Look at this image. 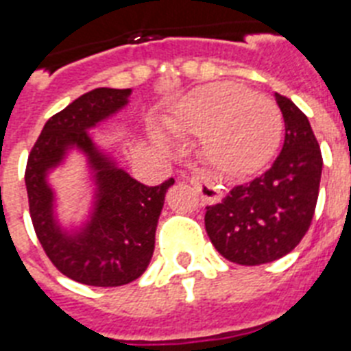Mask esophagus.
<instances>
[{
	"label": "esophagus",
	"instance_id": "esophagus-1",
	"mask_svg": "<svg viewBox=\"0 0 351 351\" xmlns=\"http://www.w3.org/2000/svg\"><path fill=\"white\" fill-rule=\"evenodd\" d=\"M191 184L195 186L198 193H200V197H202L204 202L208 204H219L222 200V191L219 189V186H215L213 182L209 180L208 176L204 175H197L191 178Z\"/></svg>",
	"mask_w": 351,
	"mask_h": 351
}]
</instances>
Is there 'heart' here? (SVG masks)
I'll list each match as a JSON object with an SVG mask.
<instances>
[{
    "label": "heart",
    "mask_w": 351,
    "mask_h": 351,
    "mask_svg": "<svg viewBox=\"0 0 351 351\" xmlns=\"http://www.w3.org/2000/svg\"><path fill=\"white\" fill-rule=\"evenodd\" d=\"M173 138H200L206 164L228 178L256 175L277 151L282 114L275 101L233 82H217L191 90L162 118ZM151 140L162 151L173 143L160 131Z\"/></svg>",
    "instance_id": "obj_1"
}]
</instances>
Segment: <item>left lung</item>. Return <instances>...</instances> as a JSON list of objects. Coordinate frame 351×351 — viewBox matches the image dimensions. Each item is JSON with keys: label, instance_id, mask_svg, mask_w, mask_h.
I'll return each instance as SVG.
<instances>
[{"label": "left lung", "instance_id": "obj_1", "mask_svg": "<svg viewBox=\"0 0 351 351\" xmlns=\"http://www.w3.org/2000/svg\"><path fill=\"white\" fill-rule=\"evenodd\" d=\"M286 125L282 151L262 176L237 186L206 211V231L220 255L261 266L297 247L315 213L322 154L306 114L275 93Z\"/></svg>", "mask_w": 351, "mask_h": 351}]
</instances>
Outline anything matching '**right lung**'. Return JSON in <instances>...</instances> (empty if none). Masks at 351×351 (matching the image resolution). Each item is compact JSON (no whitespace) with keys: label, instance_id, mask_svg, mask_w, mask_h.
Here are the masks:
<instances>
[{"label":"right lung","instance_id":"add662e5","mask_svg":"<svg viewBox=\"0 0 351 351\" xmlns=\"http://www.w3.org/2000/svg\"><path fill=\"white\" fill-rule=\"evenodd\" d=\"M131 93L100 87L69 104L45 123L25 171L30 219L47 256L87 286H123L147 269L165 193L175 184H140L90 132L123 111ZM74 154L84 160L91 200L82 219L65 223L50 175Z\"/></svg>","mask_w":351,"mask_h":351}]
</instances>
